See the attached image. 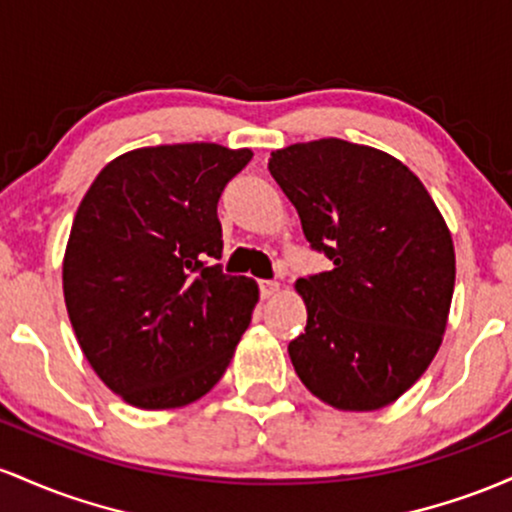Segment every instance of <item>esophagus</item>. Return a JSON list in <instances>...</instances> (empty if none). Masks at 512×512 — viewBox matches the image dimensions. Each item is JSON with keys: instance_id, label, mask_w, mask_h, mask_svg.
Here are the masks:
<instances>
[{"instance_id": "34e87169", "label": "esophagus", "mask_w": 512, "mask_h": 512, "mask_svg": "<svg viewBox=\"0 0 512 512\" xmlns=\"http://www.w3.org/2000/svg\"><path fill=\"white\" fill-rule=\"evenodd\" d=\"M278 290H280V285L275 283V280H261V283H258V292H261L263 300L273 297Z\"/></svg>"}]
</instances>
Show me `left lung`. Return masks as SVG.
Returning a JSON list of instances; mask_svg holds the SVG:
<instances>
[{
    "label": "left lung",
    "instance_id": "8db88e82",
    "mask_svg": "<svg viewBox=\"0 0 512 512\" xmlns=\"http://www.w3.org/2000/svg\"><path fill=\"white\" fill-rule=\"evenodd\" d=\"M268 171L331 271L304 275L307 326L290 341L304 387L343 411L392 404L438 353L455 290L450 229L399 159L314 140L271 154Z\"/></svg>",
    "mask_w": 512,
    "mask_h": 512
}]
</instances>
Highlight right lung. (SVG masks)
<instances>
[{
	"mask_svg": "<svg viewBox=\"0 0 512 512\" xmlns=\"http://www.w3.org/2000/svg\"><path fill=\"white\" fill-rule=\"evenodd\" d=\"M251 149L212 142L113 159L74 215L62 266L86 360L137 409H176L225 375L258 300L222 271L217 203Z\"/></svg>",
	"mask_w": 512,
	"mask_h": 512,
	"instance_id": "obj_1",
	"label": "right lung"
}]
</instances>
